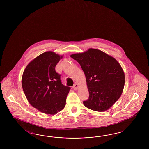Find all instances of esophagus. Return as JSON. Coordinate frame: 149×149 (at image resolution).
<instances>
[{
  "mask_svg": "<svg viewBox=\"0 0 149 149\" xmlns=\"http://www.w3.org/2000/svg\"><path fill=\"white\" fill-rule=\"evenodd\" d=\"M72 88H73L75 90H77V88H79V85H78L77 84H75L74 85L73 87H72Z\"/></svg>",
  "mask_w": 149,
  "mask_h": 149,
  "instance_id": "34e87169",
  "label": "esophagus"
}]
</instances>
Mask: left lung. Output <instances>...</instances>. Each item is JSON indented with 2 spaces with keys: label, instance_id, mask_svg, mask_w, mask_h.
Instances as JSON below:
<instances>
[{
  "label": "left lung",
  "instance_id": "8db88e82",
  "mask_svg": "<svg viewBox=\"0 0 149 149\" xmlns=\"http://www.w3.org/2000/svg\"><path fill=\"white\" fill-rule=\"evenodd\" d=\"M70 57L80 64L86 77L89 98L83 103L95 111L108 110L122 95L125 73L120 63L102 51L91 48Z\"/></svg>",
  "mask_w": 149,
  "mask_h": 149
}]
</instances>
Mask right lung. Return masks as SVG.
Masks as SVG:
<instances>
[{
    "label": "right lung",
    "mask_w": 149,
    "mask_h": 149,
    "mask_svg": "<svg viewBox=\"0 0 149 149\" xmlns=\"http://www.w3.org/2000/svg\"><path fill=\"white\" fill-rule=\"evenodd\" d=\"M63 56L47 51L33 59L22 77L23 90L28 102L40 112L54 115L65 107L70 87L62 84L55 67Z\"/></svg>",
    "instance_id": "1"
}]
</instances>
